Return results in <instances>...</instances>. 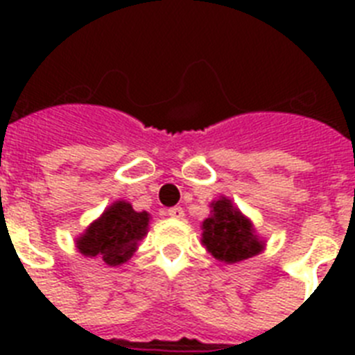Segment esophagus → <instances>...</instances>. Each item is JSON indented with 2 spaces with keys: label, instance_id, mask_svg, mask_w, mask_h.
Instances as JSON below:
<instances>
[{
  "label": "esophagus",
  "instance_id": "1",
  "mask_svg": "<svg viewBox=\"0 0 355 355\" xmlns=\"http://www.w3.org/2000/svg\"><path fill=\"white\" fill-rule=\"evenodd\" d=\"M168 216H171V218H175V220H180V218H183V216H184L183 208H180V206L168 208Z\"/></svg>",
  "mask_w": 355,
  "mask_h": 355
}]
</instances>
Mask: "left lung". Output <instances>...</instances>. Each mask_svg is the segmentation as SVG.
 I'll return each instance as SVG.
<instances>
[{"instance_id":"1","label":"left lung","mask_w":355,"mask_h":355,"mask_svg":"<svg viewBox=\"0 0 355 355\" xmlns=\"http://www.w3.org/2000/svg\"><path fill=\"white\" fill-rule=\"evenodd\" d=\"M211 215L202 222V245L213 258L238 263L259 254L265 247L247 216L233 206L231 199L220 197L211 202Z\"/></svg>"}]
</instances>
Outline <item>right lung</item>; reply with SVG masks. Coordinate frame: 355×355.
Returning <instances> with one entry per match:
<instances>
[{"label":"right lung","instance_id":"add662e5","mask_svg":"<svg viewBox=\"0 0 355 355\" xmlns=\"http://www.w3.org/2000/svg\"><path fill=\"white\" fill-rule=\"evenodd\" d=\"M149 213L135 211L126 200H117L94 220L76 240V247L87 258H99L108 266L126 263L147 234Z\"/></svg>","mask_w":355,"mask_h":355}]
</instances>
